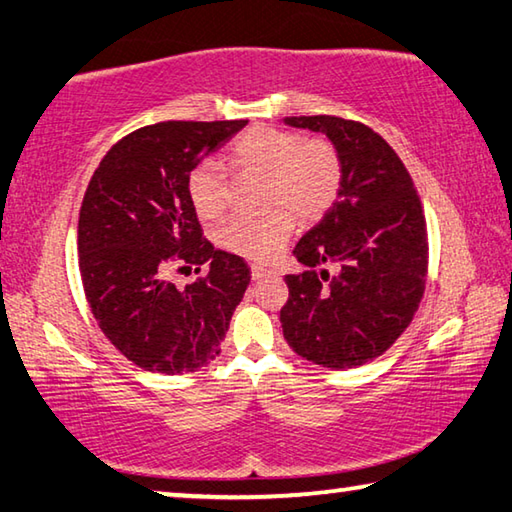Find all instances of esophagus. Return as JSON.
<instances>
[{
	"label": "esophagus",
	"mask_w": 512,
	"mask_h": 512,
	"mask_svg": "<svg viewBox=\"0 0 512 512\" xmlns=\"http://www.w3.org/2000/svg\"><path fill=\"white\" fill-rule=\"evenodd\" d=\"M250 273H253V280H262V277L273 275L275 271H271V268H266L262 264H253V266H250Z\"/></svg>",
	"instance_id": "esophagus-1"
}]
</instances>
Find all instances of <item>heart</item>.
I'll list each match as a JSON object with an SVG mask.
<instances>
[{"label":"heart","instance_id":"1","mask_svg":"<svg viewBox=\"0 0 512 512\" xmlns=\"http://www.w3.org/2000/svg\"><path fill=\"white\" fill-rule=\"evenodd\" d=\"M232 160L266 176V203L275 205L262 216L239 214L219 230V244L230 253L268 259L291 235L293 215L316 221L334 203L341 187V158L332 142L302 140L298 133L275 126H253L230 146ZM187 192L205 219L225 207V178L219 162L203 160L187 178Z\"/></svg>","mask_w":512,"mask_h":512}]
</instances>
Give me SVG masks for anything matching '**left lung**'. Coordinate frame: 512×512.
I'll return each mask as SVG.
<instances>
[{
    "label": "left lung",
    "mask_w": 512,
    "mask_h": 512,
    "mask_svg": "<svg viewBox=\"0 0 512 512\" xmlns=\"http://www.w3.org/2000/svg\"><path fill=\"white\" fill-rule=\"evenodd\" d=\"M284 124L325 133L343 169L334 205L293 250L307 268L284 277V339L323 368L361 366L391 348L420 307L429 264L420 196L400 155L361 121Z\"/></svg>",
    "instance_id": "left-lung-1"
}]
</instances>
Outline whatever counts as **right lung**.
Instances as JSON below:
<instances>
[{
  "label": "right lung",
  "instance_id": "add662e5",
  "mask_svg": "<svg viewBox=\"0 0 512 512\" xmlns=\"http://www.w3.org/2000/svg\"><path fill=\"white\" fill-rule=\"evenodd\" d=\"M248 124L160 121L121 137L85 189L79 268L101 332L135 366L162 375L214 361L250 268L203 237L187 178ZM208 273L180 290L173 267Z\"/></svg>",
  "mask_w": 512,
  "mask_h": 512
}]
</instances>
